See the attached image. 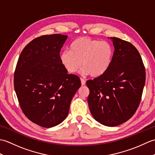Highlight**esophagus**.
<instances>
[{
	"label": "esophagus",
	"instance_id": "1",
	"mask_svg": "<svg viewBox=\"0 0 155 155\" xmlns=\"http://www.w3.org/2000/svg\"><path fill=\"white\" fill-rule=\"evenodd\" d=\"M81 85L82 86H84L86 84V81L84 80L83 78H81Z\"/></svg>",
	"mask_w": 155,
	"mask_h": 155
}]
</instances>
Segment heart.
Masks as SVG:
<instances>
[{
    "instance_id": "heart-1",
    "label": "heart",
    "mask_w": 155,
    "mask_h": 155,
    "mask_svg": "<svg viewBox=\"0 0 155 155\" xmlns=\"http://www.w3.org/2000/svg\"><path fill=\"white\" fill-rule=\"evenodd\" d=\"M113 56V47L108 42L79 37L72 41L69 51L61 52L59 60L69 73H76L83 65L84 74L99 77L108 70Z\"/></svg>"
}]
</instances>
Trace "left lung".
<instances>
[{
    "label": "left lung",
    "instance_id": "left-lung-1",
    "mask_svg": "<svg viewBox=\"0 0 155 155\" xmlns=\"http://www.w3.org/2000/svg\"><path fill=\"white\" fill-rule=\"evenodd\" d=\"M114 51L108 70L87 81L88 103L98 123L116 127L135 113L142 97L146 72L140 53L129 42L110 37Z\"/></svg>",
    "mask_w": 155,
    "mask_h": 155
}]
</instances>
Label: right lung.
Segmentation results:
<instances>
[{"instance_id": "obj_1", "label": "right lung", "mask_w": 155, "mask_h": 155, "mask_svg": "<svg viewBox=\"0 0 155 155\" xmlns=\"http://www.w3.org/2000/svg\"><path fill=\"white\" fill-rule=\"evenodd\" d=\"M68 37L54 34L33 39L21 52L14 75V87L23 113L45 128L67 118L71 102L81 86L80 78L67 74L59 60Z\"/></svg>"}]
</instances>
